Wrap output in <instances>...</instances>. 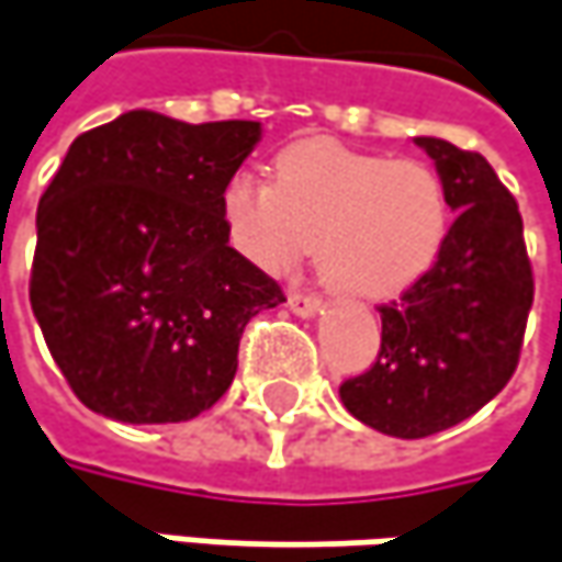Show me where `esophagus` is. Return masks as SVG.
Segmentation results:
<instances>
[{"label":"esophagus","mask_w":562,"mask_h":562,"mask_svg":"<svg viewBox=\"0 0 562 562\" xmlns=\"http://www.w3.org/2000/svg\"><path fill=\"white\" fill-rule=\"evenodd\" d=\"M288 306L294 310L296 316L310 319V316H316V313L323 310V300L313 294H300V291H291V294H288Z\"/></svg>","instance_id":"esophagus-1"}]
</instances>
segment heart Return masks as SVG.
<instances>
[{"instance_id": "heart-1", "label": "heart", "mask_w": 562, "mask_h": 562, "mask_svg": "<svg viewBox=\"0 0 562 562\" xmlns=\"http://www.w3.org/2000/svg\"><path fill=\"white\" fill-rule=\"evenodd\" d=\"M221 214L249 266L291 274L316 246L323 281L351 300L405 294L434 271L452 231V199L430 164L328 138L284 148L274 183L234 173Z\"/></svg>"}]
</instances>
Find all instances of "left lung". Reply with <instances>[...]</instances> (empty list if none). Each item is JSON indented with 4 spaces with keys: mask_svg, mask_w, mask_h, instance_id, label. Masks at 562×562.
I'll list each match as a JSON object with an SVG mask.
<instances>
[{
    "mask_svg": "<svg viewBox=\"0 0 562 562\" xmlns=\"http://www.w3.org/2000/svg\"><path fill=\"white\" fill-rule=\"evenodd\" d=\"M414 142L459 217L434 271L379 306L376 363L338 389L357 420L398 439L449 430L503 392L535 300L519 205L487 157L430 135Z\"/></svg>",
    "mask_w": 562,
    "mask_h": 562,
    "instance_id": "obj_1",
    "label": "left lung"
}]
</instances>
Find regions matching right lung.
<instances>
[{
  "mask_svg": "<svg viewBox=\"0 0 562 562\" xmlns=\"http://www.w3.org/2000/svg\"><path fill=\"white\" fill-rule=\"evenodd\" d=\"M259 138L252 120L128 110L71 142L37 205L31 310L81 405L180 424L231 389L246 323L284 303L221 214Z\"/></svg>",
  "mask_w": 562,
  "mask_h": 562,
  "instance_id": "right-lung-1",
  "label": "right lung"
}]
</instances>
